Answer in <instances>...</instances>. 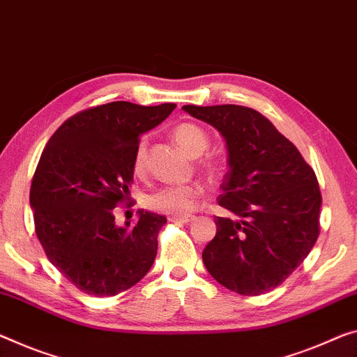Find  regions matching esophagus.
<instances>
[{"instance_id":"esophagus-1","label":"esophagus","mask_w":357,"mask_h":357,"mask_svg":"<svg viewBox=\"0 0 357 357\" xmlns=\"http://www.w3.org/2000/svg\"><path fill=\"white\" fill-rule=\"evenodd\" d=\"M195 217L193 215H188V217H169V222L171 223H188V222H193Z\"/></svg>"}]
</instances>
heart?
I'll list each match as a JSON object with an SVG mask.
<instances>
[{
	"instance_id": "heart-1",
	"label": "heart",
	"mask_w": 357,
	"mask_h": 357,
	"mask_svg": "<svg viewBox=\"0 0 357 357\" xmlns=\"http://www.w3.org/2000/svg\"><path fill=\"white\" fill-rule=\"evenodd\" d=\"M174 140L191 156H199L209 148V135L201 126L195 123H180L172 130ZM201 169L209 177L218 178L223 174V164L215 158H206L201 161ZM132 172L142 177L146 172V140L142 139L135 146ZM204 195L199 183H186L177 186H164L145 197V204L150 211L169 217H186L196 209L197 202Z\"/></svg>"
}]
</instances>
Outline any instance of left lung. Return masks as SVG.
<instances>
[{"label":"left lung","instance_id":"left-lung-1","mask_svg":"<svg viewBox=\"0 0 357 357\" xmlns=\"http://www.w3.org/2000/svg\"><path fill=\"white\" fill-rule=\"evenodd\" d=\"M183 109L227 140L229 171L217 202L239 217L215 218V238L202 250V261L217 282L236 294L270 292L303 263L319 236L316 174L297 146L254 108Z\"/></svg>","mask_w":357,"mask_h":357}]
</instances>
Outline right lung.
Listing matches in <instances>:
<instances>
[{
    "label": "right lung",
    "mask_w": 357,
    "mask_h": 357,
    "mask_svg": "<svg viewBox=\"0 0 357 357\" xmlns=\"http://www.w3.org/2000/svg\"><path fill=\"white\" fill-rule=\"evenodd\" d=\"M175 107L112 102L86 108L43 150L30 188L35 231L49 261L81 292L114 297L150 271L166 217L140 212L134 227L118 228L113 209L129 202L140 134Z\"/></svg>",
    "instance_id": "obj_1"
}]
</instances>
